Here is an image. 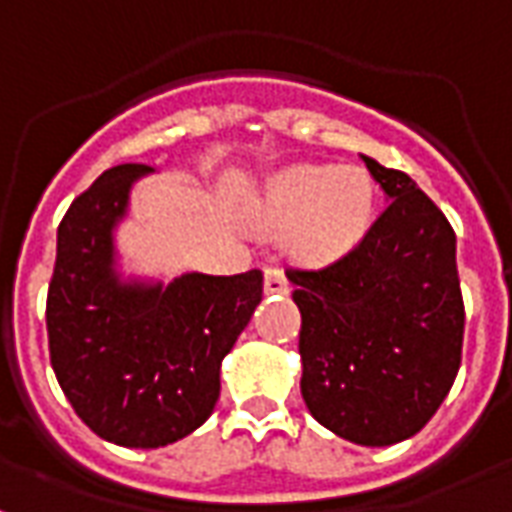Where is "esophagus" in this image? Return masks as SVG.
I'll use <instances>...</instances> for the list:
<instances>
[{
	"instance_id": "34e87169",
	"label": "esophagus",
	"mask_w": 512,
	"mask_h": 512,
	"mask_svg": "<svg viewBox=\"0 0 512 512\" xmlns=\"http://www.w3.org/2000/svg\"><path fill=\"white\" fill-rule=\"evenodd\" d=\"M290 285H288V277H285V271L277 266L266 268V293H277V296H282V293H288Z\"/></svg>"
}]
</instances>
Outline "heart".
<instances>
[{
    "label": "heart",
    "mask_w": 512,
    "mask_h": 512,
    "mask_svg": "<svg viewBox=\"0 0 512 512\" xmlns=\"http://www.w3.org/2000/svg\"><path fill=\"white\" fill-rule=\"evenodd\" d=\"M376 186L362 167H293L268 180L249 208L266 233H288V252L301 263H329L362 238L373 219Z\"/></svg>",
    "instance_id": "1"
}]
</instances>
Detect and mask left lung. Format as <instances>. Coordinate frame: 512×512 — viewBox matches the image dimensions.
I'll use <instances>...</instances> for the list:
<instances>
[{
  "mask_svg": "<svg viewBox=\"0 0 512 512\" xmlns=\"http://www.w3.org/2000/svg\"><path fill=\"white\" fill-rule=\"evenodd\" d=\"M365 158L386 205L362 241L323 268H288L301 312V395L337 436L411 439L458 376L463 296L447 216L400 169Z\"/></svg>",
  "mask_w": 512,
  "mask_h": 512,
  "instance_id": "1",
  "label": "left lung"
}]
</instances>
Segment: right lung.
Instances as JSON below:
<instances>
[{"instance_id":"obj_1","label":"right lung","mask_w":512,"mask_h":512,"mask_svg":"<svg viewBox=\"0 0 512 512\" xmlns=\"http://www.w3.org/2000/svg\"><path fill=\"white\" fill-rule=\"evenodd\" d=\"M145 164L106 169L57 230L46 299L51 367L87 428L120 447L153 450L189 436L219 400V367L263 299V271L186 274L126 285L112 227Z\"/></svg>"}]
</instances>
